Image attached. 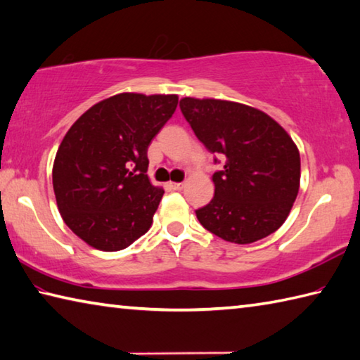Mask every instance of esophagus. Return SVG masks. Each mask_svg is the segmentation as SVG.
<instances>
[{
    "label": "esophagus",
    "mask_w": 360,
    "mask_h": 360,
    "mask_svg": "<svg viewBox=\"0 0 360 360\" xmlns=\"http://www.w3.org/2000/svg\"><path fill=\"white\" fill-rule=\"evenodd\" d=\"M169 187H172L173 191H182L184 184H182V182H169Z\"/></svg>",
    "instance_id": "34e87169"
}]
</instances>
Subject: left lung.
Instances as JSON below:
<instances>
[{"label":"left lung","instance_id":"left-lung-1","mask_svg":"<svg viewBox=\"0 0 360 360\" xmlns=\"http://www.w3.org/2000/svg\"><path fill=\"white\" fill-rule=\"evenodd\" d=\"M179 107L207 151L225 160L212 174L214 198L195 211L200 224L234 244L277 231L299 192L300 155L291 136L271 116L238 102L184 97Z\"/></svg>","mask_w":360,"mask_h":360}]
</instances>
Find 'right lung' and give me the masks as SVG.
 Returning a JSON list of instances; mask_svg holds the SVG:
<instances>
[{"label":"right lung","instance_id":"1","mask_svg":"<svg viewBox=\"0 0 360 360\" xmlns=\"http://www.w3.org/2000/svg\"><path fill=\"white\" fill-rule=\"evenodd\" d=\"M178 107V96L122 93L91 107L74 122L53 163L63 220L78 238L117 252L153 224L163 188L148 178V146Z\"/></svg>","mask_w":360,"mask_h":360}]
</instances>
